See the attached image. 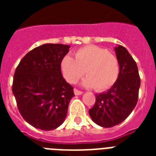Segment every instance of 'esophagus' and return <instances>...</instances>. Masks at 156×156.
I'll use <instances>...</instances> for the list:
<instances>
[{"mask_svg":"<svg viewBox=\"0 0 156 156\" xmlns=\"http://www.w3.org/2000/svg\"><path fill=\"white\" fill-rule=\"evenodd\" d=\"M73 92H74V94H75L76 95H80L83 94V91H81V90H78V89H76V88H74V89H73Z\"/></svg>","mask_w":156,"mask_h":156,"instance_id":"esophagus-1","label":"esophagus"}]
</instances>
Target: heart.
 Wrapping results in <instances>:
<instances>
[{
    "instance_id": "1",
    "label": "heart",
    "mask_w": 156,
    "mask_h": 156,
    "mask_svg": "<svg viewBox=\"0 0 156 156\" xmlns=\"http://www.w3.org/2000/svg\"><path fill=\"white\" fill-rule=\"evenodd\" d=\"M61 71L68 83L74 84L84 73L83 85L104 91L116 83L120 74L118 58L108 50L96 45H87L74 52V58L66 55L61 61Z\"/></svg>"
}]
</instances>
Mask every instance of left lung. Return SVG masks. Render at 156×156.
I'll use <instances>...</instances> for the list:
<instances>
[{"instance_id": "obj_1", "label": "left lung", "mask_w": 156, "mask_h": 156, "mask_svg": "<svg viewBox=\"0 0 156 156\" xmlns=\"http://www.w3.org/2000/svg\"><path fill=\"white\" fill-rule=\"evenodd\" d=\"M120 63V74L116 83L106 92L95 95V103L89 114L100 126L110 128L125 121L135 108L140 87L137 64L126 48H115Z\"/></svg>"}]
</instances>
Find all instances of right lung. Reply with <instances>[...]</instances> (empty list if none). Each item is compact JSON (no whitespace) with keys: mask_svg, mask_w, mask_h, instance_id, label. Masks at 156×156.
<instances>
[{"mask_svg":"<svg viewBox=\"0 0 156 156\" xmlns=\"http://www.w3.org/2000/svg\"><path fill=\"white\" fill-rule=\"evenodd\" d=\"M69 45L45 44L27 53L16 68L12 91L18 111L27 123L42 130L55 129L63 123L73 96L61 61Z\"/></svg>","mask_w":156,"mask_h":156,"instance_id":"add662e5","label":"right lung"}]
</instances>
